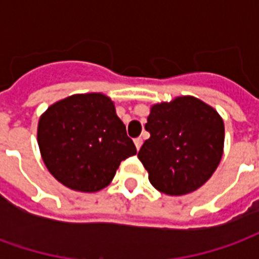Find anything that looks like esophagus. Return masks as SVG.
Returning <instances> with one entry per match:
<instances>
[{
    "label": "esophagus",
    "instance_id": "esophagus-1",
    "mask_svg": "<svg viewBox=\"0 0 259 259\" xmlns=\"http://www.w3.org/2000/svg\"><path fill=\"white\" fill-rule=\"evenodd\" d=\"M135 146H136V148H137V151H139V150L141 148V146H143V139H140V137H139V139H136Z\"/></svg>",
    "mask_w": 259,
    "mask_h": 259
}]
</instances>
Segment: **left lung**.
I'll return each instance as SVG.
<instances>
[{
	"label": "left lung",
	"mask_w": 259,
	"mask_h": 259,
	"mask_svg": "<svg viewBox=\"0 0 259 259\" xmlns=\"http://www.w3.org/2000/svg\"><path fill=\"white\" fill-rule=\"evenodd\" d=\"M146 130L150 139L137 157L150 183L163 194L183 195L200 189L222 159V116L193 96L151 105Z\"/></svg>",
	"instance_id": "1"
}]
</instances>
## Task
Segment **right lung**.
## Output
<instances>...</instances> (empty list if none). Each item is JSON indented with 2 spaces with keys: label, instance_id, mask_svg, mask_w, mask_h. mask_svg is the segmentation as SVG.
<instances>
[{
  "label": "right lung",
  "instance_id": "1",
  "mask_svg": "<svg viewBox=\"0 0 259 259\" xmlns=\"http://www.w3.org/2000/svg\"><path fill=\"white\" fill-rule=\"evenodd\" d=\"M37 143L48 172L83 193L107 187L120 162L137 152L115 104L102 93L73 94L50 105L38 119Z\"/></svg>",
  "mask_w": 259,
  "mask_h": 259
}]
</instances>
